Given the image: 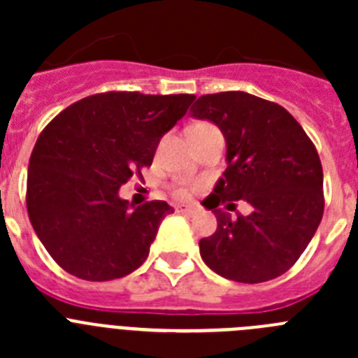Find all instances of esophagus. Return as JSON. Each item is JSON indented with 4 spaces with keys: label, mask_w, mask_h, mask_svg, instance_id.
<instances>
[{
    "label": "esophagus",
    "mask_w": 358,
    "mask_h": 358,
    "mask_svg": "<svg viewBox=\"0 0 358 358\" xmlns=\"http://www.w3.org/2000/svg\"><path fill=\"white\" fill-rule=\"evenodd\" d=\"M177 213L194 215L195 213V208L194 206H179V208H177Z\"/></svg>",
    "instance_id": "34e87169"
}]
</instances>
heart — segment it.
<instances>
[{
  "instance_id": "obj_1",
  "label": "heart",
  "mask_w": 358,
  "mask_h": 358,
  "mask_svg": "<svg viewBox=\"0 0 358 358\" xmlns=\"http://www.w3.org/2000/svg\"><path fill=\"white\" fill-rule=\"evenodd\" d=\"M202 125H208V123H197V125H194V127H202ZM172 195L176 199H179V201H185V199L189 197V188L186 185H182V182L181 185H176L172 188Z\"/></svg>"
}]
</instances>
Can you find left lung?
<instances>
[{
    "label": "left lung",
    "mask_w": 358,
    "mask_h": 358,
    "mask_svg": "<svg viewBox=\"0 0 358 358\" xmlns=\"http://www.w3.org/2000/svg\"><path fill=\"white\" fill-rule=\"evenodd\" d=\"M192 116L210 120L227 143V169L202 204L217 231L199 242L204 264L227 280L262 283L303 255L324 211L322 166L314 143L285 107L243 91L202 94ZM252 204L236 219L222 210Z\"/></svg>",
    "instance_id": "1"
}]
</instances>
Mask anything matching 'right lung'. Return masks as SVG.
Here are the masks:
<instances>
[{"label": "right lung", "mask_w": 358, "mask_h": 358, "mask_svg": "<svg viewBox=\"0 0 358 358\" xmlns=\"http://www.w3.org/2000/svg\"><path fill=\"white\" fill-rule=\"evenodd\" d=\"M194 94L109 91L66 107L31 150L28 217L59 267L87 281L123 278L147 260L173 208L152 201L129 210L120 186L150 166L164 132Z\"/></svg>", "instance_id": "right-lung-1"}]
</instances>
